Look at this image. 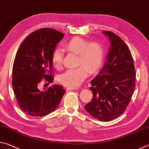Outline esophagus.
I'll return each mask as SVG.
<instances>
[{
  "mask_svg": "<svg viewBox=\"0 0 149 149\" xmlns=\"http://www.w3.org/2000/svg\"><path fill=\"white\" fill-rule=\"evenodd\" d=\"M77 88H75V87H67V90H74V89H76Z\"/></svg>",
  "mask_w": 149,
  "mask_h": 149,
  "instance_id": "34e87169",
  "label": "esophagus"
}]
</instances>
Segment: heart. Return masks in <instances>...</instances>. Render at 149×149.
<instances>
[{"mask_svg": "<svg viewBox=\"0 0 149 149\" xmlns=\"http://www.w3.org/2000/svg\"><path fill=\"white\" fill-rule=\"evenodd\" d=\"M67 51L77 54L76 68L69 69L60 75V84L69 87H76L90 74H94L101 66L104 59V49L97 41L89 42L79 37H73L64 45ZM63 53L59 49L52 52L51 62L54 68L60 69L62 65Z\"/></svg>", "mask_w": 149, "mask_h": 149, "instance_id": "heart-1", "label": "heart"}]
</instances>
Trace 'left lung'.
I'll use <instances>...</instances> for the list:
<instances>
[{
    "label": "left lung",
    "mask_w": 149,
    "mask_h": 149,
    "mask_svg": "<svg viewBox=\"0 0 149 149\" xmlns=\"http://www.w3.org/2000/svg\"><path fill=\"white\" fill-rule=\"evenodd\" d=\"M103 33L109 37L111 47L102 70L91 82L93 97L85 108L94 118L108 122L122 115L129 104L136 73L132 54L124 41L112 31Z\"/></svg>",
    "instance_id": "left-lung-1"
}]
</instances>
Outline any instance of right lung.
<instances>
[{
	"mask_svg": "<svg viewBox=\"0 0 149 149\" xmlns=\"http://www.w3.org/2000/svg\"><path fill=\"white\" fill-rule=\"evenodd\" d=\"M64 34L51 28H42L29 35L22 42L12 68V87L19 107L32 116H43L58 107L65 92L54 85L45 91L37 86L42 79L54 80L51 57Z\"/></svg>",
	"mask_w": 149,
	"mask_h": 149,
	"instance_id": "right-lung-1",
	"label": "right lung"
}]
</instances>
